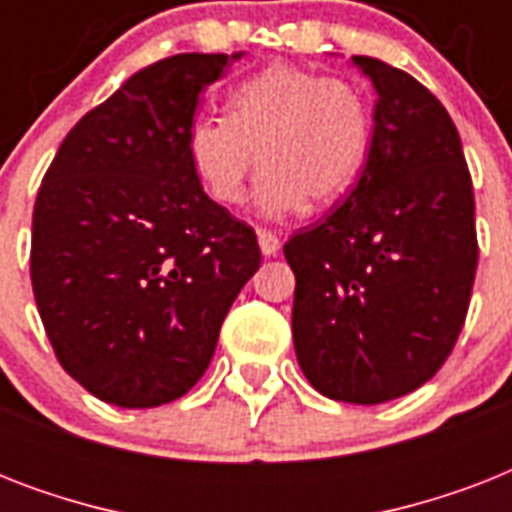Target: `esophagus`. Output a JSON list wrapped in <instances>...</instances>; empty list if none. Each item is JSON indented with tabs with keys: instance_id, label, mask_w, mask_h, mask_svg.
<instances>
[{
	"instance_id": "esophagus-1",
	"label": "esophagus",
	"mask_w": 512,
	"mask_h": 512,
	"mask_svg": "<svg viewBox=\"0 0 512 512\" xmlns=\"http://www.w3.org/2000/svg\"><path fill=\"white\" fill-rule=\"evenodd\" d=\"M257 244H260V252H263L265 257H276V255H279L281 241H279V236H276V233L260 228V231H257Z\"/></svg>"
}]
</instances>
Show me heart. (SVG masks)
<instances>
[{"label": "heart", "mask_w": 512, "mask_h": 512, "mask_svg": "<svg viewBox=\"0 0 512 512\" xmlns=\"http://www.w3.org/2000/svg\"><path fill=\"white\" fill-rule=\"evenodd\" d=\"M372 111L364 92L337 76L287 63L257 71L228 95V116H196L185 154L204 191L225 207L244 199L257 164V212L287 217L340 199L364 170Z\"/></svg>", "instance_id": "obj_1"}]
</instances>
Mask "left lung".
Returning a JSON list of instances; mask_svg holds the SVG:
<instances>
[{
    "mask_svg": "<svg viewBox=\"0 0 512 512\" xmlns=\"http://www.w3.org/2000/svg\"><path fill=\"white\" fill-rule=\"evenodd\" d=\"M350 63L377 92L364 172L284 255L300 369L321 396L372 406L425 385L452 353L476 279V201L436 95L377 58Z\"/></svg>",
    "mask_w": 512,
    "mask_h": 512,
    "instance_id": "left-lung-1",
    "label": "left lung"
}]
</instances>
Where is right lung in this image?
I'll use <instances>...</instances> for the list:
<instances>
[{
  "instance_id": "1",
  "label": "right lung",
  "mask_w": 512,
  "mask_h": 512,
  "mask_svg": "<svg viewBox=\"0 0 512 512\" xmlns=\"http://www.w3.org/2000/svg\"><path fill=\"white\" fill-rule=\"evenodd\" d=\"M241 55L140 68L76 122L44 175L36 308L60 366L100 401L151 409L185 396L260 268L255 231L209 199L185 154L199 95Z\"/></svg>"
}]
</instances>
